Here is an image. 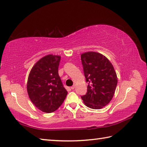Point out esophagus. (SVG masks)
<instances>
[{
  "label": "esophagus",
  "mask_w": 147,
  "mask_h": 147,
  "mask_svg": "<svg viewBox=\"0 0 147 147\" xmlns=\"http://www.w3.org/2000/svg\"><path fill=\"white\" fill-rule=\"evenodd\" d=\"M71 89H74V88H75V85H73V86H72V87H71Z\"/></svg>",
  "instance_id": "1"
}]
</instances>
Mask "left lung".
<instances>
[{
	"label": "left lung",
	"mask_w": 147,
	"mask_h": 147,
	"mask_svg": "<svg viewBox=\"0 0 147 147\" xmlns=\"http://www.w3.org/2000/svg\"><path fill=\"white\" fill-rule=\"evenodd\" d=\"M88 92L81 98L89 108L99 109L111 100L115 94L117 76L113 65L102 54L88 52L81 54Z\"/></svg>",
	"instance_id": "1"
}]
</instances>
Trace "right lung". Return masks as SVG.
Here are the masks:
<instances>
[{
    "mask_svg": "<svg viewBox=\"0 0 147 147\" xmlns=\"http://www.w3.org/2000/svg\"><path fill=\"white\" fill-rule=\"evenodd\" d=\"M61 56L49 54L32 68L27 82V92L34 106L45 113L57 110L67 94L58 74Z\"/></svg>",
    "mask_w": 147,
    "mask_h": 147,
    "instance_id": "obj_1",
    "label": "right lung"
}]
</instances>
